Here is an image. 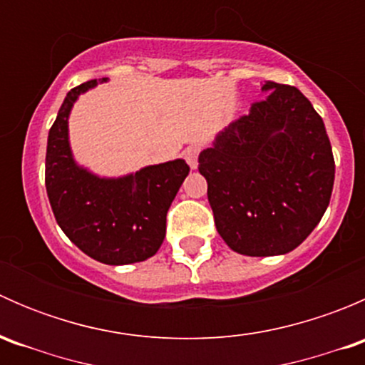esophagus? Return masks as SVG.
<instances>
[{
    "label": "esophagus",
    "instance_id": "obj_1",
    "mask_svg": "<svg viewBox=\"0 0 365 365\" xmlns=\"http://www.w3.org/2000/svg\"><path fill=\"white\" fill-rule=\"evenodd\" d=\"M197 155H200V146H197V145H190L189 148L183 152V157H185L187 164L190 165V169L197 168Z\"/></svg>",
    "mask_w": 365,
    "mask_h": 365
}]
</instances>
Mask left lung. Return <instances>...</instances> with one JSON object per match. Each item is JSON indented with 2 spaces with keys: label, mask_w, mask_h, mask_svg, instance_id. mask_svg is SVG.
Masks as SVG:
<instances>
[{
  "label": "left lung",
  "mask_w": 365,
  "mask_h": 365,
  "mask_svg": "<svg viewBox=\"0 0 365 365\" xmlns=\"http://www.w3.org/2000/svg\"><path fill=\"white\" fill-rule=\"evenodd\" d=\"M263 98L200 153L222 240L245 256L298 247L330 203L336 176L322 116L295 86L267 81Z\"/></svg>",
  "instance_id": "8db88e82"
}]
</instances>
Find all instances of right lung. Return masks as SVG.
Here are the masks:
<instances>
[{"instance_id":"1","label":"right lung","mask_w":365,"mask_h":365,"mask_svg":"<svg viewBox=\"0 0 365 365\" xmlns=\"http://www.w3.org/2000/svg\"><path fill=\"white\" fill-rule=\"evenodd\" d=\"M104 81L79 84L65 97L47 138L46 189L56 222L81 251L106 264L138 263L159 251L168 210L190 168L176 159L101 178L73 160L68 114L81 93Z\"/></svg>"}]
</instances>
